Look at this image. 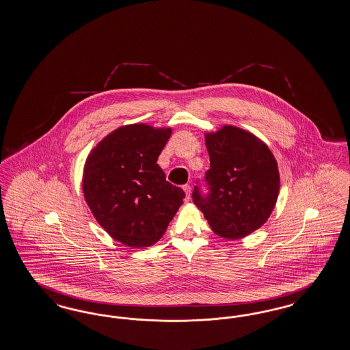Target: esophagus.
Here are the masks:
<instances>
[{
    "mask_svg": "<svg viewBox=\"0 0 350 350\" xmlns=\"http://www.w3.org/2000/svg\"><path fill=\"white\" fill-rule=\"evenodd\" d=\"M183 191L186 193V202L190 200V196H191V186L190 185H183Z\"/></svg>",
    "mask_w": 350,
    "mask_h": 350,
    "instance_id": "1",
    "label": "esophagus"
}]
</instances>
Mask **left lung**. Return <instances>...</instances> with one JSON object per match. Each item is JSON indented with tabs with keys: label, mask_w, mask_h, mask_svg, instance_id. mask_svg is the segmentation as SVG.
Segmentation results:
<instances>
[{
	"label": "left lung",
	"mask_w": 350,
	"mask_h": 350,
	"mask_svg": "<svg viewBox=\"0 0 350 350\" xmlns=\"http://www.w3.org/2000/svg\"><path fill=\"white\" fill-rule=\"evenodd\" d=\"M210 193L194 187L193 200L220 237H246L266 223L280 191L278 161L263 140L237 126L206 133Z\"/></svg>",
	"instance_id": "left-lung-1"
}]
</instances>
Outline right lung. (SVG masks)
<instances>
[{
    "label": "right lung",
    "mask_w": 350,
    "mask_h": 350,
    "mask_svg": "<svg viewBox=\"0 0 350 350\" xmlns=\"http://www.w3.org/2000/svg\"><path fill=\"white\" fill-rule=\"evenodd\" d=\"M170 134V127L121 126L87 156L84 199L103 229L126 246H152L183 203V190L156 163Z\"/></svg>",
    "instance_id": "right-lung-1"
}]
</instances>
